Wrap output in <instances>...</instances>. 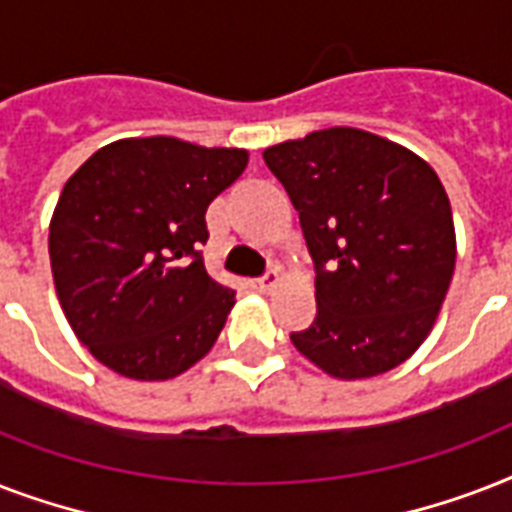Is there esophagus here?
Wrapping results in <instances>:
<instances>
[{
    "label": "esophagus",
    "mask_w": 512,
    "mask_h": 512,
    "mask_svg": "<svg viewBox=\"0 0 512 512\" xmlns=\"http://www.w3.org/2000/svg\"><path fill=\"white\" fill-rule=\"evenodd\" d=\"M276 284H279V273H276V271L263 273V276H260V279L252 281V287L260 289V292H271V289L276 287Z\"/></svg>",
    "instance_id": "34e87169"
}]
</instances>
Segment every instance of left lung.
I'll list each match as a JSON object with an SVG mask.
<instances>
[{
    "instance_id": "8db88e82",
    "label": "left lung",
    "mask_w": 512,
    "mask_h": 512,
    "mask_svg": "<svg viewBox=\"0 0 512 512\" xmlns=\"http://www.w3.org/2000/svg\"><path fill=\"white\" fill-rule=\"evenodd\" d=\"M316 265V319L295 348L340 380L404 364L452 281L449 196L428 162L372 132L332 127L265 148Z\"/></svg>"
}]
</instances>
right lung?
<instances>
[{
	"instance_id": "add662e5",
	"label": "right lung",
	"mask_w": 512,
	"mask_h": 512,
	"mask_svg": "<svg viewBox=\"0 0 512 512\" xmlns=\"http://www.w3.org/2000/svg\"><path fill=\"white\" fill-rule=\"evenodd\" d=\"M247 159L156 135L116 140L68 177L50 223L52 279L100 364L170 380L215 345L236 292L204 268V215Z\"/></svg>"
}]
</instances>
